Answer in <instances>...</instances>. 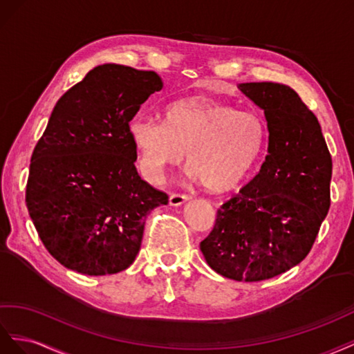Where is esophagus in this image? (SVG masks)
I'll return each mask as SVG.
<instances>
[{"instance_id":"obj_1","label":"esophagus","mask_w":354,"mask_h":354,"mask_svg":"<svg viewBox=\"0 0 354 354\" xmlns=\"http://www.w3.org/2000/svg\"><path fill=\"white\" fill-rule=\"evenodd\" d=\"M187 200H189V196H187V194L171 193L169 197V203H170V206H180V205H184Z\"/></svg>"}]
</instances>
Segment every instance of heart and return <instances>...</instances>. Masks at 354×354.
I'll return each mask as SVG.
<instances>
[{
    "mask_svg": "<svg viewBox=\"0 0 354 354\" xmlns=\"http://www.w3.org/2000/svg\"><path fill=\"white\" fill-rule=\"evenodd\" d=\"M140 166L158 179L167 167L183 163L214 193L239 187L264 149L267 126L255 111L216 102L205 96L171 104L166 123L156 117H136L129 124Z\"/></svg>",
    "mask_w": 354,
    "mask_h": 354,
    "instance_id": "1",
    "label": "heart"
}]
</instances>
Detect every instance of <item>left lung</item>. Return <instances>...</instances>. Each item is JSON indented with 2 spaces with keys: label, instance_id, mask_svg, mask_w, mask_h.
<instances>
[{
  "label": "left lung",
  "instance_id": "8db88e82",
  "mask_svg": "<svg viewBox=\"0 0 354 354\" xmlns=\"http://www.w3.org/2000/svg\"><path fill=\"white\" fill-rule=\"evenodd\" d=\"M267 120L268 148L255 178L216 212L200 243L212 270L261 281L298 266L330 206L332 158L316 115L289 86L241 83Z\"/></svg>",
  "mask_w": 354,
  "mask_h": 354
}]
</instances>
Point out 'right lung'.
Returning <instances> with one entry per match:
<instances>
[{
	"instance_id": "add662e5",
	"label": "right lung",
	"mask_w": 354,
	"mask_h": 354,
	"mask_svg": "<svg viewBox=\"0 0 354 354\" xmlns=\"http://www.w3.org/2000/svg\"><path fill=\"white\" fill-rule=\"evenodd\" d=\"M163 88L154 71L105 64L57 100L29 166L26 207L43 245L87 276L132 266L149 212L169 196L140 179L129 123Z\"/></svg>"
}]
</instances>
